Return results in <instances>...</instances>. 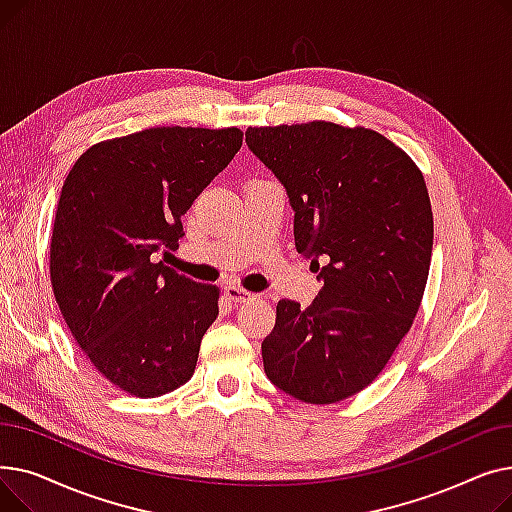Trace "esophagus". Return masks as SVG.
Segmentation results:
<instances>
[{"label":"esophagus","instance_id":"esophagus-1","mask_svg":"<svg viewBox=\"0 0 512 512\" xmlns=\"http://www.w3.org/2000/svg\"><path fill=\"white\" fill-rule=\"evenodd\" d=\"M224 292H226V297H228L232 303H247V301H251V299L255 297L253 292H249V290H245V288H238V286H226Z\"/></svg>","mask_w":512,"mask_h":512}]
</instances>
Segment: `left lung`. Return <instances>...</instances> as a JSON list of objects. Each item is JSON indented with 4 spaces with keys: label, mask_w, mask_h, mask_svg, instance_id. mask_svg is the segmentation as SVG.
Listing matches in <instances>:
<instances>
[{
    "label": "left lung",
    "mask_w": 512,
    "mask_h": 512,
    "mask_svg": "<svg viewBox=\"0 0 512 512\" xmlns=\"http://www.w3.org/2000/svg\"><path fill=\"white\" fill-rule=\"evenodd\" d=\"M247 145L286 188L297 251L325 263L309 307L278 303L263 369L292 398L332 405L378 378L413 326L434 245L427 186L405 151L365 126H249Z\"/></svg>",
    "instance_id": "left-lung-1"
}]
</instances>
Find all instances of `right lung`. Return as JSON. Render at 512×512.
I'll return each mask as SVG.
<instances>
[{
    "instance_id": "1",
    "label": "right lung",
    "mask_w": 512,
    "mask_h": 512,
    "mask_svg": "<svg viewBox=\"0 0 512 512\" xmlns=\"http://www.w3.org/2000/svg\"><path fill=\"white\" fill-rule=\"evenodd\" d=\"M242 145V130L159 126L107 139L64 180L51 286L87 359L126 394L155 398L193 378L220 288L155 263L182 215Z\"/></svg>"
}]
</instances>
